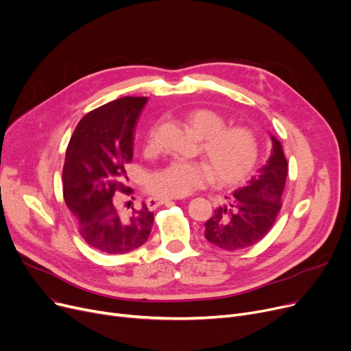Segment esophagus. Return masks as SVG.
I'll list each match as a JSON object with an SVG mask.
<instances>
[{
	"mask_svg": "<svg viewBox=\"0 0 351 351\" xmlns=\"http://www.w3.org/2000/svg\"><path fill=\"white\" fill-rule=\"evenodd\" d=\"M174 198H164V197H152L147 199V207L150 210H154L157 207H160V205H164V204H170L173 202Z\"/></svg>",
	"mask_w": 351,
	"mask_h": 351,
	"instance_id": "34e87169",
	"label": "esophagus"
}]
</instances>
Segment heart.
Instances as JSON below:
<instances>
[{
	"label": "heart",
	"instance_id": "heart-1",
	"mask_svg": "<svg viewBox=\"0 0 351 351\" xmlns=\"http://www.w3.org/2000/svg\"><path fill=\"white\" fill-rule=\"evenodd\" d=\"M185 125L199 138L201 153L208 161H169L153 171L146 187L149 193L181 198L217 178L222 184H234L248 176L259 156L256 134L245 126L225 128V119L211 109H193L184 114ZM147 147L156 146V126L146 137Z\"/></svg>",
	"mask_w": 351,
	"mask_h": 351
}]
</instances>
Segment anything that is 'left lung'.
Segmentation results:
<instances>
[{"label":"left lung","instance_id":"obj_1","mask_svg":"<svg viewBox=\"0 0 351 351\" xmlns=\"http://www.w3.org/2000/svg\"><path fill=\"white\" fill-rule=\"evenodd\" d=\"M269 160L246 187L238 189L231 201L217 208L205 222V238L225 251L248 248L259 242L280 211L282 194L287 176V161L280 141L271 136Z\"/></svg>","mask_w":351,"mask_h":351}]
</instances>
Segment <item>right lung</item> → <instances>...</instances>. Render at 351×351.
I'll return each mask as SVG.
<instances>
[{"instance_id": "add662e5", "label": "right lung", "mask_w": 351, "mask_h": 351, "mask_svg": "<svg viewBox=\"0 0 351 351\" xmlns=\"http://www.w3.org/2000/svg\"><path fill=\"white\" fill-rule=\"evenodd\" d=\"M146 101L143 96H125L89 112L77 123L66 149L62 171L65 202L80 237L105 254L132 252L152 232L154 214L146 204L121 205L113 198L133 193L126 185V164L133 158V133Z\"/></svg>"}]
</instances>
